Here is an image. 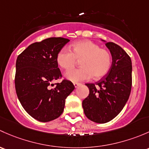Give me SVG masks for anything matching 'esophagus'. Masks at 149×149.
Returning a JSON list of instances; mask_svg holds the SVG:
<instances>
[{"instance_id":"34e87169","label":"esophagus","mask_w":149,"mask_h":149,"mask_svg":"<svg viewBox=\"0 0 149 149\" xmlns=\"http://www.w3.org/2000/svg\"><path fill=\"white\" fill-rule=\"evenodd\" d=\"M74 86L75 87H78V86H79V85H80V83H79V82H74Z\"/></svg>"}]
</instances>
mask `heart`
<instances>
[{
  "label": "heart",
  "mask_w": 149,
  "mask_h": 149,
  "mask_svg": "<svg viewBox=\"0 0 149 149\" xmlns=\"http://www.w3.org/2000/svg\"><path fill=\"white\" fill-rule=\"evenodd\" d=\"M72 52L62 48L58 53L56 62L65 70L72 69L78 60H81V68L72 70L64 76L72 82L89 80L92 77L99 79L108 74L113 63L111 52L90 40L79 41L72 45Z\"/></svg>",
  "instance_id": "obj_1"
}]
</instances>
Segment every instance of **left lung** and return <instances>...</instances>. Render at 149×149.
<instances>
[{
    "label": "left lung",
    "mask_w": 149,
    "mask_h": 149,
    "mask_svg": "<svg viewBox=\"0 0 149 149\" xmlns=\"http://www.w3.org/2000/svg\"><path fill=\"white\" fill-rule=\"evenodd\" d=\"M113 63L108 74L95 83H87L90 93L82 101L88 119L105 123L116 118L128 101L132 86L131 57L118 44L107 42Z\"/></svg>",
    "instance_id": "8db88e82"
}]
</instances>
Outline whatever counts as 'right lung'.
I'll return each instance as SVG.
<instances>
[{
  "label": "right lung",
  "instance_id": "obj_1",
  "mask_svg": "<svg viewBox=\"0 0 149 149\" xmlns=\"http://www.w3.org/2000/svg\"><path fill=\"white\" fill-rule=\"evenodd\" d=\"M70 40L52 37L29 46L18 56L16 63L15 87L24 110L33 118L49 122L63 113L65 100L74 90L72 82L62 78L56 56Z\"/></svg>",
  "mask_w": 149,
  "mask_h": 149
}]
</instances>
